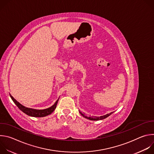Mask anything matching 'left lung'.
<instances>
[{"label":"left lung","mask_w":154,"mask_h":154,"mask_svg":"<svg viewBox=\"0 0 154 154\" xmlns=\"http://www.w3.org/2000/svg\"><path fill=\"white\" fill-rule=\"evenodd\" d=\"M79 113L81 114V115H82L83 117H84V118H86V119H90V120H91V121H99V120H102V119H105L106 118L108 117L109 115H111L113 112H111V113H109V114H106V115H105L101 116H100V117H96V116H87L86 115H85V113H82L81 112H80V111H79Z\"/></svg>","instance_id":"obj_1"}]
</instances>
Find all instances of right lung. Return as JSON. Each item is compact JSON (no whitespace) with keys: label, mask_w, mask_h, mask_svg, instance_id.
Returning <instances> with one entry per match:
<instances>
[{"label":"right lung","mask_w":154,"mask_h":154,"mask_svg":"<svg viewBox=\"0 0 154 154\" xmlns=\"http://www.w3.org/2000/svg\"><path fill=\"white\" fill-rule=\"evenodd\" d=\"M10 96L11 97L14 103L16 105V106L20 109L22 112H23L26 115L32 117H45L51 114L56 108V106L59 99H58L52 106H51L48 108L43 109H36L26 107L24 105L20 104L19 102H17L10 94Z\"/></svg>","instance_id":"add662e5"}]
</instances>
